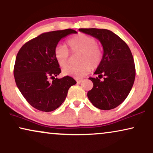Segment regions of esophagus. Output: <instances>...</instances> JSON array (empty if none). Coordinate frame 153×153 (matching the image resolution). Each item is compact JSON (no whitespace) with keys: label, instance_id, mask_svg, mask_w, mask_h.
I'll use <instances>...</instances> for the list:
<instances>
[{"label":"esophagus","instance_id":"1","mask_svg":"<svg viewBox=\"0 0 153 153\" xmlns=\"http://www.w3.org/2000/svg\"><path fill=\"white\" fill-rule=\"evenodd\" d=\"M76 82L78 84H80V83L82 82V80H80V79H76Z\"/></svg>","mask_w":153,"mask_h":153}]
</instances>
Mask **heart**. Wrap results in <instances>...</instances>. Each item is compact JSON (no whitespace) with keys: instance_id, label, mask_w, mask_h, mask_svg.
Here are the masks:
<instances>
[{"instance_id":"1","label":"heart","mask_w":153,"mask_h":153,"mask_svg":"<svg viewBox=\"0 0 153 153\" xmlns=\"http://www.w3.org/2000/svg\"><path fill=\"white\" fill-rule=\"evenodd\" d=\"M72 53L80 52L78 57L79 65L67 66L62 70V74L75 78L85 76L91 69H97L103 59V52L101 46L97 44L94 37L80 33L67 41ZM54 58L61 67L66 66L68 64L70 53L68 49L62 45H58L54 50Z\"/></svg>"}]
</instances>
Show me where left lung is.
<instances>
[{"label":"left lung","instance_id":"obj_1","mask_svg":"<svg viewBox=\"0 0 153 153\" xmlns=\"http://www.w3.org/2000/svg\"><path fill=\"white\" fill-rule=\"evenodd\" d=\"M79 30L99 40L103 48L102 62L94 72L99 78H89L94 85L87 93L88 99L99 109L115 108L125 100L135 80V64L131 50L111 30L99 28H79ZM102 77L104 80L101 81Z\"/></svg>","mask_w":153,"mask_h":153}]
</instances>
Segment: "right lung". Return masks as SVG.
I'll list each match as a JSON object with an SVG mask.
<instances>
[{"label":"right lung","instance_id":"add662e5","mask_svg":"<svg viewBox=\"0 0 153 153\" xmlns=\"http://www.w3.org/2000/svg\"><path fill=\"white\" fill-rule=\"evenodd\" d=\"M76 33L71 28L44 33L26 42L17 53L14 67L16 85L28 103L38 111L58 108L66 99L68 89L76 84L70 76L55 78L61 68L54 55L59 40Z\"/></svg>","mask_w":153,"mask_h":153}]
</instances>
